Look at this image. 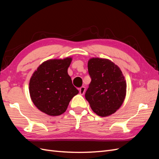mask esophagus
<instances>
[{"instance_id": "esophagus-1", "label": "esophagus", "mask_w": 159, "mask_h": 159, "mask_svg": "<svg viewBox=\"0 0 159 159\" xmlns=\"http://www.w3.org/2000/svg\"><path fill=\"white\" fill-rule=\"evenodd\" d=\"M79 91H80V93L81 95H84L85 93V88L84 87V86H82V87L80 88Z\"/></svg>"}]
</instances>
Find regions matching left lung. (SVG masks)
<instances>
[{
	"label": "left lung",
	"mask_w": 159,
	"mask_h": 159,
	"mask_svg": "<svg viewBox=\"0 0 159 159\" xmlns=\"http://www.w3.org/2000/svg\"><path fill=\"white\" fill-rule=\"evenodd\" d=\"M91 79L85 97L90 107L99 116L114 113L123 104L127 84L119 67L107 59L93 57L88 61Z\"/></svg>",
	"instance_id": "8db88e82"
}]
</instances>
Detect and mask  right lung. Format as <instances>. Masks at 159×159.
<instances>
[{
    "label": "right lung",
    "instance_id": "right-lung-1",
    "mask_svg": "<svg viewBox=\"0 0 159 159\" xmlns=\"http://www.w3.org/2000/svg\"><path fill=\"white\" fill-rule=\"evenodd\" d=\"M71 57L47 60L31 77V99L41 111L51 116L64 113L71 99L79 93L68 74Z\"/></svg>",
    "mask_w": 159,
    "mask_h": 159
}]
</instances>
